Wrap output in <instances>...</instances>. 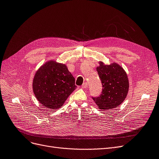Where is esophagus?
<instances>
[{"instance_id": "obj_1", "label": "esophagus", "mask_w": 159, "mask_h": 159, "mask_svg": "<svg viewBox=\"0 0 159 159\" xmlns=\"http://www.w3.org/2000/svg\"><path fill=\"white\" fill-rule=\"evenodd\" d=\"M87 88H88V84L87 83H84L82 85H81V88H83V89H85Z\"/></svg>"}]
</instances>
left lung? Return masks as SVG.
Instances as JSON below:
<instances>
[{"instance_id": "1", "label": "left lung", "mask_w": 159, "mask_h": 159, "mask_svg": "<svg viewBox=\"0 0 159 159\" xmlns=\"http://www.w3.org/2000/svg\"><path fill=\"white\" fill-rule=\"evenodd\" d=\"M97 71L102 84V92L92 98L99 109L110 110L117 107L126 98L129 84L126 72L119 64L105 65L99 62Z\"/></svg>"}]
</instances>
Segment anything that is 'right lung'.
<instances>
[{
  "mask_svg": "<svg viewBox=\"0 0 159 159\" xmlns=\"http://www.w3.org/2000/svg\"><path fill=\"white\" fill-rule=\"evenodd\" d=\"M32 88L38 102L55 111L65 103L76 85L75 78L65 64L50 60L36 72Z\"/></svg>",
  "mask_w": 159,
  "mask_h": 159,
  "instance_id": "add662e5",
  "label": "right lung"
}]
</instances>
